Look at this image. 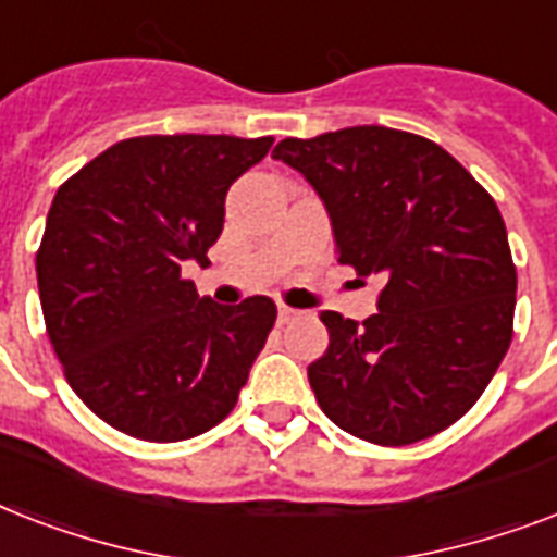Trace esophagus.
Listing matches in <instances>:
<instances>
[{
	"instance_id": "esophagus-1",
	"label": "esophagus",
	"mask_w": 557,
	"mask_h": 557,
	"mask_svg": "<svg viewBox=\"0 0 557 557\" xmlns=\"http://www.w3.org/2000/svg\"><path fill=\"white\" fill-rule=\"evenodd\" d=\"M277 318H280V323H288V321H295V318H297V309H292V306H283V304H280V309H277Z\"/></svg>"
}]
</instances>
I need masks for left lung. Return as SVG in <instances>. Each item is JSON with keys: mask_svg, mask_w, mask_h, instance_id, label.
Wrapping results in <instances>:
<instances>
[{"mask_svg": "<svg viewBox=\"0 0 557 557\" xmlns=\"http://www.w3.org/2000/svg\"><path fill=\"white\" fill-rule=\"evenodd\" d=\"M271 156L321 196L341 265L381 286L364 323L321 312V410L375 445L445 431L511 344L518 271L494 199L440 144L387 126L286 138Z\"/></svg>", "mask_w": 557, "mask_h": 557, "instance_id": "obj_1", "label": "left lung"}]
</instances>
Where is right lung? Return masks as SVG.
Here are the masks:
<instances>
[{"mask_svg": "<svg viewBox=\"0 0 557 557\" xmlns=\"http://www.w3.org/2000/svg\"><path fill=\"white\" fill-rule=\"evenodd\" d=\"M274 138L144 135L112 144L57 190L37 251L48 338L83 405L115 431L182 442L234 410L277 306L199 297L227 187Z\"/></svg>", "mask_w": 557, "mask_h": 557, "instance_id": "add662e5", "label": "right lung"}]
</instances>
